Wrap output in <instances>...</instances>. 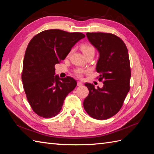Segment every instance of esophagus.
<instances>
[{
	"mask_svg": "<svg viewBox=\"0 0 154 154\" xmlns=\"http://www.w3.org/2000/svg\"><path fill=\"white\" fill-rule=\"evenodd\" d=\"M83 85V83H81V82H77V86L78 87H81V86H82Z\"/></svg>",
	"mask_w": 154,
	"mask_h": 154,
	"instance_id": "1",
	"label": "esophagus"
}]
</instances>
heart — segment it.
Listing matches in <instances>:
<instances>
[{
    "label": "heart",
    "instance_id": "obj_1",
    "mask_svg": "<svg viewBox=\"0 0 154 154\" xmlns=\"http://www.w3.org/2000/svg\"><path fill=\"white\" fill-rule=\"evenodd\" d=\"M81 51L83 53V54L85 55L90 54H94V51H95V49H94V47L92 44H91L89 43H85L81 45ZM89 71L87 69H81V68H77L74 71V73L77 77H81L83 76V75L84 73H87V72Z\"/></svg>",
    "mask_w": 154,
    "mask_h": 154
}]
</instances>
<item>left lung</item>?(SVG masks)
<instances>
[{
	"mask_svg": "<svg viewBox=\"0 0 154 154\" xmlns=\"http://www.w3.org/2000/svg\"><path fill=\"white\" fill-rule=\"evenodd\" d=\"M89 42L99 51L97 72L100 75L103 88L95 89L93 84L85 83L89 93L83 106L90 116L105 120L115 115L122 108L130 86L131 77L128 49L117 35L103 32H87Z\"/></svg>",
	"mask_w": 154,
	"mask_h": 154,
	"instance_id": "left-lung-1",
	"label": "left lung"
}]
</instances>
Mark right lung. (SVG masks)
Segmentation results:
<instances>
[{
    "label": "right lung",
    "mask_w": 154,
    "mask_h": 154,
    "mask_svg": "<svg viewBox=\"0 0 154 154\" xmlns=\"http://www.w3.org/2000/svg\"><path fill=\"white\" fill-rule=\"evenodd\" d=\"M85 36L80 32L51 29L40 32L29 42L22 80L28 103L38 116L45 119L56 116L65 97L77 86L73 78L55 76V65L64 60L73 45Z\"/></svg>",
    "instance_id": "right-lung-1"
}]
</instances>
